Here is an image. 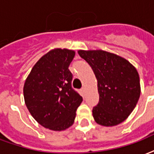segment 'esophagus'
Masks as SVG:
<instances>
[{
  "instance_id": "obj_1",
  "label": "esophagus",
  "mask_w": 154,
  "mask_h": 154,
  "mask_svg": "<svg viewBox=\"0 0 154 154\" xmlns=\"http://www.w3.org/2000/svg\"><path fill=\"white\" fill-rule=\"evenodd\" d=\"M82 91V92H85V87H82V90H81Z\"/></svg>"
}]
</instances>
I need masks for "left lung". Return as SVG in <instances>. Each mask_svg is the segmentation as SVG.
<instances>
[{
    "mask_svg": "<svg viewBox=\"0 0 154 154\" xmlns=\"http://www.w3.org/2000/svg\"><path fill=\"white\" fill-rule=\"evenodd\" d=\"M78 54L92 68L98 81L99 102L93 108L97 124L112 127L130 116L140 95L137 69L128 60L103 50H78Z\"/></svg>",
    "mask_w": 154,
    "mask_h": 154,
    "instance_id": "8db88e82",
    "label": "left lung"
}]
</instances>
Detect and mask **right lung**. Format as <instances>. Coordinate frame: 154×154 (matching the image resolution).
<instances>
[{
  "label": "right lung",
  "mask_w": 154,
  "mask_h": 154,
  "mask_svg": "<svg viewBox=\"0 0 154 154\" xmlns=\"http://www.w3.org/2000/svg\"><path fill=\"white\" fill-rule=\"evenodd\" d=\"M75 56L69 49L54 48L43 55L26 79L24 100L33 118L52 131H63L74 123L82 102L71 86L69 66Z\"/></svg>",
  "instance_id": "right-lung-1"
}]
</instances>
